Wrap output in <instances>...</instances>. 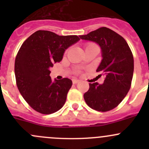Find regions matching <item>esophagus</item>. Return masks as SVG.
<instances>
[{
	"instance_id": "34e87169",
	"label": "esophagus",
	"mask_w": 149,
	"mask_h": 149,
	"mask_svg": "<svg viewBox=\"0 0 149 149\" xmlns=\"http://www.w3.org/2000/svg\"><path fill=\"white\" fill-rule=\"evenodd\" d=\"M72 81H73V84H76L79 83V82L80 81V80H78V79H73V80H72Z\"/></svg>"
}]
</instances>
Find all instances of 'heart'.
Listing matches in <instances>:
<instances>
[{"mask_svg":"<svg viewBox=\"0 0 149 149\" xmlns=\"http://www.w3.org/2000/svg\"><path fill=\"white\" fill-rule=\"evenodd\" d=\"M93 45H96L93 44V43H88V44L86 45V48L90 47H91V46H93Z\"/></svg>","mask_w":149,"mask_h":149,"instance_id":"b5f03b06","label":"heart"}]
</instances>
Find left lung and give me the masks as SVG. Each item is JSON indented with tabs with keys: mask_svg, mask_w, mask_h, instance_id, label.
I'll use <instances>...</instances> for the list:
<instances>
[{
	"mask_svg": "<svg viewBox=\"0 0 149 149\" xmlns=\"http://www.w3.org/2000/svg\"><path fill=\"white\" fill-rule=\"evenodd\" d=\"M79 37L100 46L103 58L97 72L101 73L100 76H105L102 84H89L84 100L91 109L107 112L118 106L130 90L134 70L133 53L125 40L109 28H99Z\"/></svg>",
	"mask_w": 149,
	"mask_h": 149,
	"instance_id": "left-lung-1",
	"label": "left lung"
}]
</instances>
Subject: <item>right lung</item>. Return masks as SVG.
<instances>
[{
  "label": "right lung",
  "instance_id": "right-lung-1",
  "mask_svg": "<svg viewBox=\"0 0 149 149\" xmlns=\"http://www.w3.org/2000/svg\"><path fill=\"white\" fill-rule=\"evenodd\" d=\"M79 40L76 35L59 36L39 30L21 46L15 60L16 85L25 101L35 111L49 115L64 105L72 81L63 78L52 82L49 68L61 62L65 49Z\"/></svg>",
  "mask_w": 149,
  "mask_h": 149
}]
</instances>
